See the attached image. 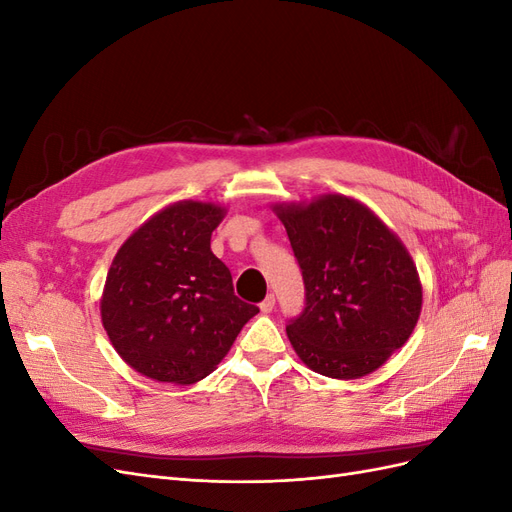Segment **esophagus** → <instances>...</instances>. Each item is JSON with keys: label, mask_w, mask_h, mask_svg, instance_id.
I'll use <instances>...</instances> for the list:
<instances>
[{"label": "esophagus", "mask_w": 512, "mask_h": 512, "mask_svg": "<svg viewBox=\"0 0 512 512\" xmlns=\"http://www.w3.org/2000/svg\"><path fill=\"white\" fill-rule=\"evenodd\" d=\"M273 307H275V294H267L265 301L260 303V312H262V314H271Z\"/></svg>", "instance_id": "esophagus-1"}]
</instances>
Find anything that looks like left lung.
Here are the masks:
<instances>
[{
  "label": "left lung",
  "instance_id": "obj_1",
  "mask_svg": "<svg viewBox=\"0 0 512 512\" xmlns=\"http://www.w3.org/2000/svg\"><path fill=\"white\" fill-rule=\"evenodd\" d=\"M305 307L286 333L301 361L329 378H361L408 342L423 305L414 262L365 205L329 194L280 205Z\"/></svg>",
  "mask_w": 512,
  "mask_h": 512
}]
</instances>
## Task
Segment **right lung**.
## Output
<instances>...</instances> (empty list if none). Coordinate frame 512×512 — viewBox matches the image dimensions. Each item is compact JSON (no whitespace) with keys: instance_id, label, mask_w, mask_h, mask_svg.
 Masks as SVG:
<instances>
[{"instance_id":"obj_1","label":"right lung","mask_w":512,"mask_h":512,"mask_svg":"<svg viewBox=\"0 0 512 512\" xmlns=\"http://www.w3.org/2000/svg\"><path fill=\"white\" fill-rule=\"evenodd\" d=\"M224 209L170 205L119 247L102 294V324L119 356L158 382L209 376L258 307L241 301L211 252Z\"/></svg>"}]
</instances>
